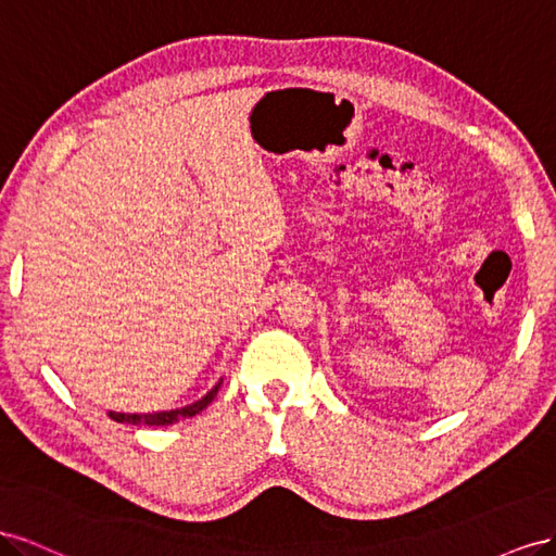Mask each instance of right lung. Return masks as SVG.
Masks as SVG:
<instances>
[{"mask_svg": "<svg viewBox=\"0 0 556 556\" xmlns=\"http://www.w3.org/2000/svg\"><path fill=\"white\" fill-rule=\"evenodd\" d=\"M218 387H220V382H218V384H216L207 395H204V399H200V401H198V403H193V405H186V407H181V409L155 412V415H121V412H109V417L114 419V421H121V424H135V426H139V424H144V426H167V424H174V421H179V419L200 415V412L214 401V395H216Z\"/></svg>", "mask_w": 556, "mask_h": 556, "instance_id": "add662e5", "label": "right lung"}]
</instances>
